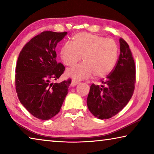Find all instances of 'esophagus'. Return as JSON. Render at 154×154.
<instances>
[{
  "label": "esophagus",
  "instance_id": "obj_1",
  "mask_svg": "<svg viewBox=\"0 0 154 154\" xmlns=\"http://www.w3.org/2000/svg\"><path fill=\"white\" fill-rule=\"evenodd\" d=\"M79 83V80L75 79H72V82H71V85H72V86H75V85H76L77 83Z\"/></svg>",
  "mask_w": 154,
  "mask_h": 154
}]
</instances>
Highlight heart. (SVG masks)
<instances>
[{
  "instance_id": "obj_1",
  "label": "heart",
  "mask_w": 154,
  "mask_h": 154,
  "mask_svg": "<svg viewBox=\"0 0 154 154\" xmlns=\"http://www.w3.org/2000/svg\"><path fill=\"white\" fill-rule=\"evenodd\" d=\"M72 43H65L60 49V57L66 66H73L82 59V64L68 69L67 75L81 79L94 74L103 77L110 73L116 65L118 47L113 39L88 33H79Z\"/></svg>"
}]
</instances>
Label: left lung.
I'll list each match as a JSON object with an SVG mask.
<instances>
[{
    "instance_id": "1",
    "label": "left lung",
    "mask_w": 154,
    "mask_h": 154,
    "mask_svg": "<svg viewBox=\"0 0 154 154\" xmlns=\"http://www.w3.org/2000/svg\"><path fill=\"white\" fill-rule=\"evenodd\" d=\"M120 54L118 62L103 85L92 84L87 98L90 111L98 119H109L123 109L133 95L136 66L128 44L119 38Z\"/></svg>"
}]
</instances>
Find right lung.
Returning <instances> with one entry per match:
<instances>
[{"label":"right lung","instance_id":"obj_1","mask_svg":"<svg viewBox=\"0 0 154 154\" xmlns=\"http://www.w3.org/2000/svg\"><path fill=\"white\" fill-rule=\"evenodd\" d=\"M66 34L43 31L26 44L18 56L15 74L17 97L31 115L43 120L59 113L71 83V79L51 83L65 71L56 61L55 48Z\"/></svg>","mask_w":154,"mask_h":154}]
</instances>
